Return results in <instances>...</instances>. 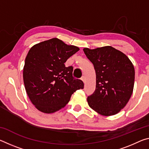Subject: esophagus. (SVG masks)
<instances>
[{
  "label": "esophagus",
  "mask_w": 149,
  "mask_h": 149,
  "mask_svg": "<svg viewBox=\"0 0 149 149\" xmlns=\"http://www.w3.org/2000/svg\"><path fill=\"white\" fill-rule=\"evenodd\" d=\"M81 79L84 82H85V76H82L81 78Z\"/></svg>",
  "instance_id": "esophagus-1"
}]
</instances>
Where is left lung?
Masks as SVG:
<instances>
[{"mask_svg": "<svg viewBox=\"0 0 149 149\" xmlns=\"http://www.w3.org/2000/svg\"><path fill=\"white\" fill-rule=\"evenodd\" d=\"M96 73V89L87 97L93 110L102 116L118 114L132 95L135 69L125 54L111 46L84 49Z\"/></svg>", "mask_w": 149, "mask_h": 149, "instance_id": "1", "label": "left lung"}]
</instances>
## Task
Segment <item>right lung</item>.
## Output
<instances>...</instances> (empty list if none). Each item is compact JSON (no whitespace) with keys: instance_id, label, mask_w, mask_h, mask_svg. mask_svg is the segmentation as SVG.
<instances>
[{"instance_id":"right-lung-1","label":"right lung","mask_w":149,"mask_h":149,"mask_svg":"<svg viewBox=\"0 0 149 149\" xmlns=\"http://www.w3.org/2000/svg\"><path fill=\"white\" fill-rule=\"evenodd\" d=\"M79 50L57 38L30 49L23 78L27 94L37 110L46 114L56 112L68 104L75 91L84 89V82L73 77V67L64 64Z\"/></svg>"}]
</instances>
